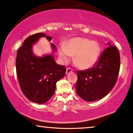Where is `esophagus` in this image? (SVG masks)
<instances>
[{
	"instance_id": "1",
	"label": "esophagus",
	"mask_w": 133,
	"mask_h": 133,
	"mask_svg": "<svg viewBox=\"0 0 133 133\" xmlns=\"http://www.w3.org/2000/svg\"><path fill=\"white\" fill-rule=\"evenodd\" d=\"M72 72V69L70 68H68L66 69V74H69Z\"/></svg>"
}]
</instances>
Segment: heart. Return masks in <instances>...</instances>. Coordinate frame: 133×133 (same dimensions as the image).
Returning <instances> with one entry per match:
<instances>
[{
  "label": "heart",
  "mask_w": 133,
  "mask_h": 133,
  "mask_svg": "<svg viewBox=\"0 0 133 133\" xmlns=\"http://www.w3.org/2000/svg\"><path fill=\"white\" fill-rule=\"evenodd\" d=\"M100 54L98 43L83 38L72 39L68 46L62 45L59 48L60 58L64 63H68L72 56H75V64L82 69H88L95 66Z\"/></svg>",
  "instance_id": "b5f03b06"
}]
</instances>
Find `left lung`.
I'll return each instance as SVG.
<instances>
[{
  "mask_svg": "<svg viewBox=\"0 0 133 133\" xmlns=\"http://www.w3.org/2000/svg\"><path fill=\"white\" fill-rule=\"evenodd\" d=\"M109 46L100 55L95 66L84 70H77L76 92L86 101L103 98L115 85L120 71V56L117 48Z\"/></svg>",
  "mask_w": 133,
  "mask_h": 133,
  "instance_id": "8db88e82",
  "label": "left lung"
}]
</instances>
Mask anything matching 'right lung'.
<instances>
[{
  "mask_svg": "<svg viewBox=\"0 0 133 133\" xmlns=\"http://www.w3.org/2000/svg\"><path fill=\"white\" fill-rule=\"evenodd\" d=\"M41 37L49 42L52 37L43 33H37L24 40L17 51L16 69L20 87L26 97L32 102L43 104L55 93L56 83L64 77L66 68L55 63L52 55L36 57L32 51L33 43ZM55 50L56 47L51 43Z\"/></svg>",
  "mask_w": 133,
  "mask_h": 133,
  "instance_id": "add662e5",
  "label": "right lung"
}]
</instances>
